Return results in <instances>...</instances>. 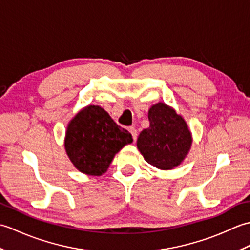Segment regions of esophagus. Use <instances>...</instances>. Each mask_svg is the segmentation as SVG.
Wrapping results in <instances>:
<instances>
[{
    "mask_svg": "<svg viewBox=\"0 0 250 250\" xmlns=\"http://www.w3.org/2000/svg\"><path fill=\"white\" fill-rule=\"evenodd\" d=\"M129 131H130V133L132 134V137H133V140L135 141V140H136V136H137L136 129L134 128V126H130V128H129Z\"/></svg>",
    "mask_w": 250,
    "mask_h": 250,
    "instance_id": "obj_1",
    "label": "esophagus"
}]
</instances>
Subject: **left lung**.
<instances>
[{
    "label": "left lung",
    "mask_w": 250,
    "mask_h": 250,
    "mask_svg": "<svg viewBox=\"0 0 250 250\" xmlns=\"http://www.w3.org/2000/svg\"><path fill=\"white\" fill-rule=\"evenodd\" d=\"M149 128L137 139V148L145 160L160 169H169L182 162L191 147V133L182 116L164 103L151 106Z\"/></svg>",
    "instance_id": "left-lung-1"
}]
</instances>
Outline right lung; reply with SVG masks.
<instances>
[{"mask_svg":"<svg viewBox=\"0 0 250 250\" xmlns=\"http://www.w3.org/2000/svg\"><path fill=\"white\" fill-rule=\"evenodd\" d=\"M132 141L129 131L117 125L103 108L90 105L68 125L65 149L79 171L100 176L108 168L116 153Z\"/></svg>","mask_w":250,"mask_h":250,"instance_id":"add662e5","label":"right lung"}]
</instances>
